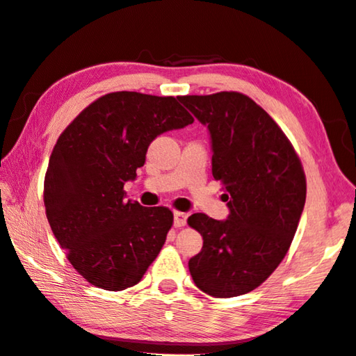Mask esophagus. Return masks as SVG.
<instances>
[{"label":"esophagus","instance_id":"obj_1","mask_svg":"<svg viewBox=\"0 0 356 356\" xmlns=\"http://www.w3.org/2000/svg\"><path fill=\"white\" fill-rule=\"evenodd\" d=\"M186 218H188V213L185 212H174V226L182 227L186 225Z\"/></svg>","mask_w":356,"mask_h":356}]
</instances>
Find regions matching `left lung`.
Returning a JSON list of instances; mask_svg holds the SVG:
<instances>
[{"label":"left lung","instance_id":"obj_1","mask_svg":"<svg viewBox=\"0 0 356 356\" xmlns=\"http://www.w3.org/2000/svg\"><path fill=\"white\" fill-rule=\"evenodd\" d=\"M179 100L210 134L212 174L225 185L226 220L193 213L202 250L188 261L196 287L215 298L254 291L284 259L306 201L298 155L278 124L240 92Z\"/></svg>","mask_w":356,"mask_h":356}]
</instances>
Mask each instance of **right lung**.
I'll return each mask as SVG.
<instances>
[{
  "label": "right lung",
  "mask_w": 356,
  "mask_h": 356,
  "mask_svg": "<svg viewBox=\"0 0 356 356\" xmlns=\"http://www.w3.org/2000/svg\"><path fill=\"white\" fill-rule=\"evenodd\" d=\"M176 97L111 92L78 114L53 147L44 182L48 222L69 262L105 291L138 284L172 226L168 207L125 201L149 144L193 122Z\"/></svg>",
  "instance_id": "right-lung-1"
}]
</instances>
